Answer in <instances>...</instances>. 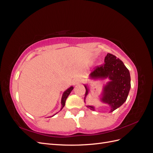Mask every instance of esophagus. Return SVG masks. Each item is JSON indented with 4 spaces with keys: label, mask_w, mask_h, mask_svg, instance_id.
Wrapping results in <instances>:
<instances>
[{
    "label": "esophagus",
    "mask_w": 153,
    "mask_h": 153,
    "mask_svg": "<svg viewBox=\"0 0 153 153\" xmlns=\"http://www.w3.org/2000/svg\"><path fill=\"white\" fill-rule=\"evenodd\" d=\"M81 82H82V80L80 79V78H76V79L74 80V84H80V83H81Z\"/></svg>",
    "instance_id": "esophagus-1"
}]
</instances>
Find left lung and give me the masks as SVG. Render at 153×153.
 <instances>
[{
  "label": "left lung",
  "mask_w": 153,
  "mask_h": 153,
  "mask_svg": "<svg viewBox=\"0 0 153 153\" xmlns=\"http://www.w3.org/2000/svg\"><path fill=\"white\" fill-rule=\"evenodd\" d=\"M92 78H105L108 77L110 82L105 85L102 101L111 108V112L121 106L126 101L130 90V75L124 63L115 55L108 53L105 58V62L100 67L96 68L91 73ZM85 98L88 94V89L85 85ZM91 110L94 107L87 106Z\"/></svg>",
  "instance_id": "1"
}]
</instances>
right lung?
<instances>
[{"label": "right lung", "instance_id": "add662e5", "mask_svg": "<svg viewBox=\"0 0 153 153\" xmlns=\"http://www.w3.org/2000/svg\"><path fill=\"white\" fill-rule=\"evenodd\" d=\"M73 89V87H69V89H68L66 91H64V92L63 93V95H62V100H61V104H62L61 109H62V108L64 107V105H65L66 100L68 97V96L69 95V94L71 93V92L72 91Z\"/></svg>", "mask_w": 153, "mask_h": 153}]
</instances>
